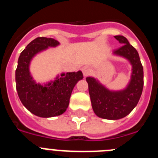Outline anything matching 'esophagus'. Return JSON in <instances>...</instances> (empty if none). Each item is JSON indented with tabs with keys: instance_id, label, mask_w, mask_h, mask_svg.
<instances>
[{
	"instance_id": "obj_1",
	"label": "esophagus",
	"mask_w": 158,
	"mask_h": 158,
	"mask_svg": "<svg viewBox=\"0 0 158 158\" xmlns=\"http://www.w3.org/2000/svg\"><path fill=\"white\" fill-rule=\"evenodd\" d=\"M82 73H83V75L85 77L88 76V75H89L90 73H91V69H90V67L87 66V65H85V66H83L82 67Z\"/></svg>"
}]
</instances>
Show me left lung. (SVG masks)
Wrapping results in <instances>:
<instances>
[{
	"label": "left lung",
	"instance_id": "8db88e82",
	"mask_svg": "<svg viewBox=\"0 0 158 158\" xmlns=\"http://www.w3.org/2000/svg\"><path fill=\"white\" fill-rule=\"evenodd\" d=\"M115 38L122 44L113 54L126 58L132 66L131 80L123 90L112 91L93 77H86L93 111L100 118L116 120L127 116L136 107L143 89V67L139 53L123 35Z\"/></svg>",
	"mask_w": 158,
	"mask_h": 158
}]
</instances>
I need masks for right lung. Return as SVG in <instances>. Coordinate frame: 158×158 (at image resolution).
I'll return each instance as SVG.
<instances>
[{"label": "right lung", "instance_id": "1", "mask_svg": "<svg viewBox=\"0 0 158 158\" xmlns=\"http://www.w3.org/2000/svg\"><path fill=\"white\" fill-rule=\"evenodd\" d=\"M59 42L51 38L39 37L31 42L21 52L16 70V91L19 100L30 112L43 118L58 116L66 111L73 89L83 79L81 71L58 75L44 85L36 83L30 73L31 61L36 54Z\"/></svg>", "mask_w": 158, "mask_h": 158}]
</instances>
